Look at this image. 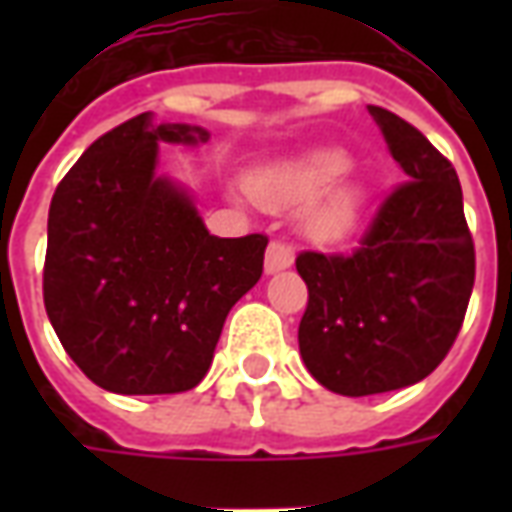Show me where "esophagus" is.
<instances>
[{
  "label": "esophagus",
  "instance_id": "obj_1",
  "mask_svg": "<svg viewBox=\"0 0 512 512\" xmlns=\"http://www.w3.org/2000/svg\"><path fill=\"white\" fill-rule=\"evenodd\" d=\"M293 263V249H290L285 241H271L266 252V271L274 274V271H282Z\"/></svg>",
  "mask_w": 512,
  "mask_h": 512
}]
</instances>
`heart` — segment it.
Wrapping results in <instances>:
<instances>
[{"instance_id":"heart-1","label":"heart","mask_w":512,"mask_h":512,"mask_svg":"<svg viewBox=\"0 0 512 512\" xmlns=\"http://www.w3.org/2000/svg\"><path fill=\"white\" fill-rule=\"evenodd\" d=\"M348 167V158L340 150H312L307 156L293 158L277 167H268L252 178V191L260 202L271 208H288L317 197L329 183L340 178ZM362 194L356 186H334L307 213V230L315 238L334 241L343 238L359 219Z\"/></svg>"}]
</instances>
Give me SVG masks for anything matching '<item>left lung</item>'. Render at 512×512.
<instances>
[{"instance_id":"left-lung-1","label":"left lung","mask_w":512,"mask_h":512,"mask_svg":"<svg viewBox=\"0 0 512 512\" xmlns=\"http://www.w3.org/2000/svg\"><path fill=\"white\" fill-rule=\"evenodd\" d=\"M408 178L378 205L351 255L296 257L310 299L299 351L315 381L345 397L430 376L461 332L474 288V241L455 167L422 131L367 106Z\"/></svg>"}]
</instances>
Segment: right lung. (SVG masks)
<instances>
[{"label": "right lung", "mask_w": 512, "mask_h": 512, "mask_svg": "<svg viewBox=\"0 0 512 512\" xmlns=\"http://www.w3.org/2000/svg\"><path fill=\"white\" fill-rule=\"evenodd\" d=\"M150 115L87 147L51 197L43 304L84 376L117 395H178L211 367L224 318L263 274L268 238H216L156 178L158 142H205Z\"/></svg>", "instance_id": "right-lung-1"}]
</instances>
